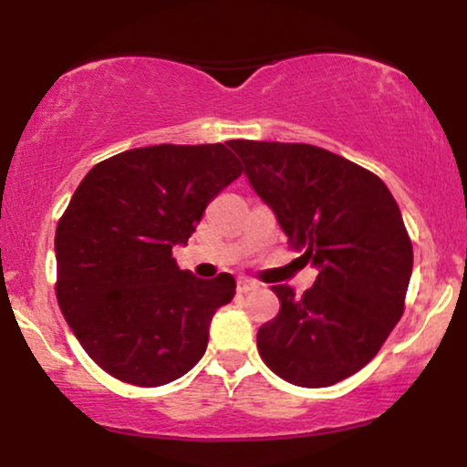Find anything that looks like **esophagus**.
Listing matches in <instances>:
<instances>
[{
    "label": "esophagus",
    "instance_id": "34e87169",
    "mask_svg": "<svg viewBox=\"0 0 467 467\" xmlns=\"http://www.w3.org/2000/svg\"><path fill=\"white\" fill-rule=\"evenodd\" d=\"M237 289L241 294H248V292H254V289H259V283L252 281L248 276H241L237 281Z\"/></svg>",
    "mask_w": 467,
    "mask_h": 467
}]
</instances>
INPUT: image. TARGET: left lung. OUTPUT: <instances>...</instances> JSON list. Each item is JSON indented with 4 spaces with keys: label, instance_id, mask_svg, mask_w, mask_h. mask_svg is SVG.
Returning a JSON list of instances; mask_svg holds the SVG:
<instances>
[{
    "label": "left lung",
    "instance_id": "obj_1",
    "mask_svg": "<svg viewBox=\"0 0 467 467\" xmlns=\"http://www.w3.org/2000/svg\"><path fill=\"white\" fill-rule=\"evenodd\" d=\"M256 195L318 276L296 296L272 285L276 318L256 347L289 384L331 387L368 364L404 314L412 245L398 202L378 175L303 142L233 140Z\"/></svg>",
    "mask_w": 467,
    "mask_h": 467
}]
</instances>
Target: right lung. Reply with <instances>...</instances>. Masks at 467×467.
Instances as JSON below:
<instances>
[{
	"label": "right lung",
	"instance_id": "1",
	"mask_svg": "<svg viewBox=\"0 0 467 467\" xmlns=\"http://www.w3.org/2000/svg\"><path fill=\"white\" fill-rule=\"evenodd\" d=\"M226 143L155 144L103 160L58 219V307L116 379L162 387L189 373L213 316L233 301V275L206 281L173 259L208 202L244 171Z\"/></svg>",
	"mask_w": 467,
	"mask_h": 467
}]
</instances>
